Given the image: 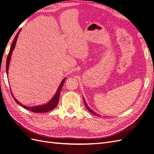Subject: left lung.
I'll list each match as a JSON object with an SVG mask.
<instances>
[{
	"label": "left lung",
	"mask_w": 154,
	"mask_h": 154,
	"mask_svg": "<svg viewBox=\"0 0 154 154\" xmlns=\"http://www.w3.org/2000/svg\"><path fill=\"white\" fill-rule=\"evenodd\" d=\"M84 104H85V106H86V109H88V110L89 111V112H90L91 113H93V114H94V115H96L97 116H99V117H100V116L99 115V114H97V113H96L94 111H93V110H91L90 109V108L88 106V105H87V103H86V101H85V100H84Z\"/></svg>",
	"instance_id": "1"
}]
</instances>
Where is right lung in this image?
Returning <instances> with one entry per match:
<instances>
[{
    "mask_svg": "<svg viewBox=\"0 0 154 154\" xmlns=\"http://www.w3.org/2000/svg\"><path fill=\"white\" fill-rule=\"evenodd\" d=\"M21 29L19 30V32H18V33L16 34V35L15 36V38L14 39V41L11 44V46L10 48V51H9V53L8 54V58H7V61H6V73H7V75H8V70H9V64H10V61H11V55H12V53L13 51L15 48V45H16V43L17 41V39H18V35L20 32H21ZM66 78L63 79L62 80L61 84H60V86L57 89V91L55 93V94L54 95L53 97L51 98V100L50 101H49L46 104H43L41 105H37V106H27L25 105H22L20 102H19L18 100H17L14 97V96L11 92V94H12L13 98L14 99L15 101L17 103L19 104L20 105H21L23 108H24V109L30 110L32 112L34 113H44V112H48L49 111H51V110L54 109V108L57 106L58 103V100H59V98H60V92H61V88H63V86L65 81Z\"/></svg>",
    "mask_w": 154,
    "mask_h": 154,
    "instance_id": "obj_1",
    "label": "right lung"
}]
</instances>
